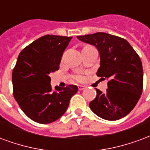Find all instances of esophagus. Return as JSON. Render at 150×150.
I'll return each mask as SVG.
<instances>
[{
  "label": "esophagus",
  "instance_id": "34e87169",
  "mask_svg": "<svg viewBox=\"0 0 150 150\" xmlns=\"http://www.w3.org/2000/svg\"><path fill=\"white\" fill-rule=\"evenodd\" d=\"M85 88H86V86H78V89H79V90H83V89H85Z\"/></svg>",
  "mask_w": 150,
  "mask_h": 150
}]
</instances>
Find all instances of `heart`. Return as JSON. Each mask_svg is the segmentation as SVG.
<instances>
[{"instance_id": "b5f03b06", "label": "heart", "mask_w": 150, "mask_h": 150, "mask_svg": "<svg viewBox=\"0 0 150 150\" xmlns=\"http://www.w3.org/2000/svg\"><path fill=\"white\" fill-rule=\"evenodd\" d=\"M76 80L78 81H82L83 80H84V76H81V75H77L76 76Z\"/></svg>"}]
</instances>
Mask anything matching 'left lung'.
Wrapping results in <instances>:
<instances>
[{"label": "left lung", "instance_id": "obj_1", "mask_svg": "<svg viewBox=\"0 0 150 150\" xmlns=\"http://www.w3.org/2000/svg\"><path fill=\"white\" fill-rule=\"evenodd\" d=\"M85 43L98 49L100 68L97 76L109 79L108 88L89 103L96 115L108 121H117L133 110L143 89L142 61L127 40L105 33L77 36Z\"/></svg>", "mask_w": 150, "mask_h": 150}]
</instances>
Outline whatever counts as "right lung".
Returning a JSON list of instances; mask_svg holds the SVG:
<instances>
[{
	"instance_id": "1",
	"label": "right lung",
	"mask_w": 150,
	"mask_h": 150,
	"mask_svg": "<svg viewBox=\"0 0 150 150\" xmlns=\"http://www.w3.org/2000/svg\"><path fill=\"white\" fill-rule=\"evenodd\" d=\"M72 37L45 35L20 52L13 70V96L29 118L40 124L57 121L76 94V86L65 88L50 85V74L58 70L62 55Z\"/></svg>"
}]
</instances>
